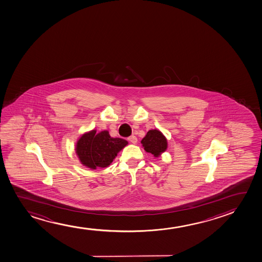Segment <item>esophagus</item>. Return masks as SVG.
Masks as SVG:
<instances>
[{
    "label": "esophagus",
    "mask_w": 262,
    "mask_h": 262,
    "mask_svg": "<svg viewBox=\"0 0 262 262\" xmlns=\"http://www.w3.org/2000/svg\"><path fill=\"white\" fill-rule=\"evenodd\" d=\"M128 141L130 142V143H132V144H137V137H136V136H131V137H128Z\"/></svg>",
    "instance_id": "esophagus-1"
}]
</instances>
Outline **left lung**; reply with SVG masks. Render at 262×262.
I'll list each match as a JSON object with an SVG mask.
<instances>
[{"label": "left lung", "instance_id": "8db88e82", "mask_svg": "<svg viewBox=\"0 0 262 262\" xmlns=\"http://www.w3.org/2000/svg\"><path fill=\"white\" fill-rule=\"evenodd\" d=\"M141 144L145 151L150 152L155 157H159L166 151L168 146L166 137L157 129L149 130L146 136L141 141Z\"/></svg>", "mask_w": 262, "mask_h": 262}]
</instances>
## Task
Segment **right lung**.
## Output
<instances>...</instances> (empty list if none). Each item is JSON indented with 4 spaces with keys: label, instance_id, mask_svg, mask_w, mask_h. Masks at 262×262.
Returning a JSON list of instances; mask_svg holds the SVG:
<instances>
[{
    "label": "right lung",
    "instance_id": "obj_1",
    "mask_svg": "<svg viewBox=\"0 0 262 262\" xmlns=\"http://www.w3.org/2000/svg\"><path fill=\"white\" fill-rule=\"evenodd\" d=\"M127 144L125 139L111 137L107 130L98 134L92 130L79 138L75 151L81 164L95 170L110 165Z\"/></svg>",
    "mask_w": 262,
    "mask_h": 262
}]
</instances>
